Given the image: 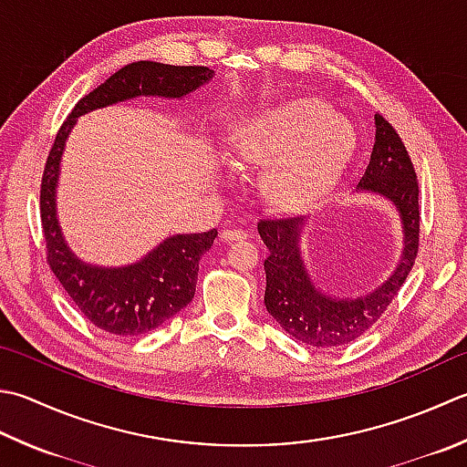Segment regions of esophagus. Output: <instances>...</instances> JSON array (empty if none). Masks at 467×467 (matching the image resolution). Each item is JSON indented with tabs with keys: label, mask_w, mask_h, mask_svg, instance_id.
<instances>
[{
	"label": "esophagus",
	"mask_w": 467,
	"mask_h": 467,
	"mask_svg": "<svg viewBox=\"0 0 467 467\" xmlns=\"http://www.w3.org/2000/svg\"><path fill=\"white\" fill-rule=\"evenodd\" d=\"M221 239L226 243L241 241V239H246V231H243V228H224Z\"/></svg>",
	"instance_id": "34e87169"
}]
</instances>
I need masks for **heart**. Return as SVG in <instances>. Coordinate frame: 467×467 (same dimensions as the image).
<instances>
[{
  "label": "heart",
  "instance_id": "1",
  "mask_svg": "<svg viewBox=\"0 0 467 467\" xmlns=\"http://www.w3.org/2000/svg\"><path fill=\"white\" fill-rule=\"evenodd\" d=\"M243 166H263L261 190L271 204L294 208L332 184L352 148V130L322 100L289 99L243 115L233 127Z\"/></svg>",
  "mask_w": 467,
  "mask_h": 467
}]
</instances>
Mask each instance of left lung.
<instances>
[{"label": "left lung", "mask_w": 467, "mask_h": 467, "mask_svg": "<svg viewBox=\"0 0 467 467\" xmlns=\"http://www.w3.org/2000/svg\"><path fill=\"white\" fill-rule=\"evenodd\" d=\"M354 194L379 196L400 221L403 249L387 281L356 297L334 296L317 285L301 251L307 216L261 218L257 231L267 246L265 307L291 337L314 348H337L360 337L387 312L399 294L419 246V186L413 163L399 133L382 115H374V145L368 166Z\"/></svg>", "instance_id": "left-lung-1"}]
</instances>
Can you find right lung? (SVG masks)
I'll use <instances>...</instances> for the list:
<instances>
[{
	"label": "right lung",
	"mask_w": 467,
	"mask_h": 467,
	"mask_svg": "<svg viewBox=\"0 0 467 467\" xmlns=\"http://www.w3.org/2000/svg\"><path fill=\"white\" fill-rule=\"evenodd\" d=\"M213 77L214 70L206 67H171L151 60L127 64L78 100L54 140L40 188V216L48 263L88 322L109 334H148L184 309L194 297L198 263L213 246L216 228L208 233L171 234L140 261L119 267L82 261L64 239L57 210L60 163L68 135L78 117L97 109L140 97L184 99Z\"/></svg>",
	"instance_id": "add662e5"
}]
</instances>
